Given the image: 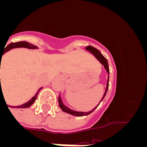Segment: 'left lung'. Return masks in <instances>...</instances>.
<instances>
[{
    "label": "left lung",
    "mask_w": 147,
    "mask_h": 147,
    "mask_svg": "<svg viewBox=\"0 0 147 147\" xmlns=\"http://www.w3.org/2000/svg\"><path fill=\"white\" fill-rule=\"evenodd\" d=\"M86 49H87V50L89 51L90 52H91L92 54H93V55H94L95 57L97 58V59L100 61V62H101V63L103 65L104 67H105V69H106V71H107V73L109 74V73H110V71H109L108 62H107L106 58H105V57H104V56L102 55V54H101V52H100L99 51H98L97 49H96V48L91 46V45H88V46H87ZM108 86H109V77H108V80H107V88H106V90H105V94H104L103 98H102V100H101V102H102V99L105 98V95H106V93H107V89H108ZM58 102H59V107H60V108L62 109V110H63L64 112L67 113H70V114H71V115H76V116H83V115H88V114L91 113L93 110H94L96 108V107L98 106V105H97V107H96L94 109H93L91 111H90V112H88V113H87V112H77V111H75V110H71V109L68 108L67 107H66L65 105H63V103H62V100H61L60 97H59V99H58ZM99 104H98V105H99Z\"/></svg>",
    "instance_id": "8db88e82"
}]
</instances>
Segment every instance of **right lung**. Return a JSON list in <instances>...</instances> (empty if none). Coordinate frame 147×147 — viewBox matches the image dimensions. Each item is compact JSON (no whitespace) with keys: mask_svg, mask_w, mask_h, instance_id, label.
I'll return each instance as SVG.
<instances>
[{"mask_svg":"<svg viewBox=\"0 0 147 147\" xmlns=\"http://www.w3.org/2000/svg\"><path fill=\"white\" fill-rule=\"evenodd\" d=\"M5 46H6V45H5ZM18 47L28 48V49H37V47L36 46V45H32V44H31V43H28V42H26V41H20V42H11L10 44H9L8 45H6V48H5V49L3 50V51L2 52V54H1V53H0V59H1L3 54H4L5 52L8 51L10 50V49H13V48H18ZM0 80H1V79H0ZM41 88H40V89H41ZM40 90H39L38 91H37V93L35 94L33 98H32V99L29 100L28 102H26V103H25V104H23V105H20V106H17V107H18V108H26V107H30V106H31V105H32V104L34 103V101L36 100V98H37V94H38L39 91H40Z\"/></svg>","mask_w":147,"mask_h":147,"instance_id":"obj_1","label":"right lung"}]
</instances>
